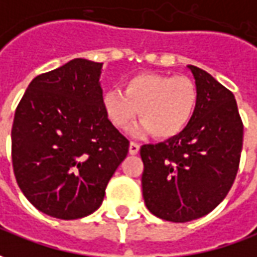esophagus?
I'll return each mask as SVG.
<instances>
[{"label": "esophagus", "mask_w": 257, "mask_h": 257, "mask_svg": "<svg viewBox=\"0 0 257 257\" xmlns=\"http://www.w3.org/2000/svg\"><path fill=\"white\" fill-rule=\"evenodd\" d=\"M140 151V146L137 143H130V147H128V152L132 154V155H136V154H139Z\"/></svg>", "instance_id": "34e87169"}]
</instances>
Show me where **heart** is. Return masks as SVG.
<instances>
[{
    "label": "heart",
    "instance_id": "b5f03b06",
    "mask_svg": "<svg viewBox=\"0 0 257 257\" xmlns=\"http://www.w3.org/2000/svg\"><path fill=\"white\" fill-rule=\"evenodd\" d=\"M199 93L192 79L164 74H139L128 78L123 91L103 93L102 106L111 124L123 130L137 116L141 123L132 134L151 133L155 139H172L185 132L197 109Z\"/></svg>",
    "mask_w": 257,
    "mask_h": 257
}]
</instances>
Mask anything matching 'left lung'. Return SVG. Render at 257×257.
<instances>
[{
  "label": "left lung",
  "mask_w": 257,
  "mask_h": 257,
  "mask_svg": "<svg viewBox=\"0 0 257 257\" xmlns=\"http://www.w3.org/2000/svg\"><path fill=\"white\" fill-rule=\"evenodd\" d=\"M187 70L199 93L190 124L176 137L140 150L147 208L172 222L197 220L225 199L238 172L243 140L232 92L199 67L187 65Z\"/></svg>",
  "instance_id": "left-lung-1"
}]
</instances>
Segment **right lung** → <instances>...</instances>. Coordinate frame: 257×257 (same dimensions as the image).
I'll return each instance as SVG.
<instances>
[{"instance_id":"obj_1","label":"right lung","mask_w":257,"mask_h":257,"mask_svg":"<svg viewBox=\"0 0 257 257\" xmlns=\"http://www.w3.org/2000/svg\"><path fill=\"white\" fill-rule=\"evenodd\" d=\"M102 63L74 58L32 81L15 111L12 164L18 186L39 211L77 220L98 210L128 152L106 117Z\"/></svg>"}]
</instances>
